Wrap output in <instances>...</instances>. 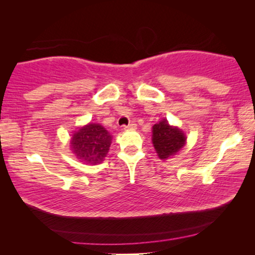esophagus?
<instances>
[{
	"instance_id": "34e87169",
	"label": "esophagus",
	"mask_w": 255,
	"mask_h": 255,
	"mask_svg": "<svg viewBox=\"0 0 255 255\" xmlns=\"http://www.w3.org/2000/svg\"><path fill=\"white\" fill-rule=\"evenodd\" d=\"M136 128H137L136 124H130L128 125V126H124V129H126V130H135Z\"/></svg>"
}]
</instances>
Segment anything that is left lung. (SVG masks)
<instances>
[{
  "label": "left lung",
  "mask_w": 255,
  "mask_h": 255,
  "mask_svg": "<svg viewBox=\"0 0 255 255\" xmlns=\"http://www.w3.org/2000/svg\"><path fill=\"white\" fill-rule=\"evenodd\" d=\"M152 141L158 157L167 159L178 154L187 143V137L180 128L171 126L166 119L153 126Z\"/></svg>",
  "instance_id": "obj_1"
}]
</instances>
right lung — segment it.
<instances>
[{
	"instance_id": "obj_1",
	"label": "right lung",
	"mask_w": 255,
	"mask_h": 255,
	"mask_svg": "<svg viewBox=\"0 0 255 255\" xmlns=\"http://www.w3.org/2000/svg\"><path fill=\"white\" fill-rule=\"evenodd\" d=\"M112 136L101 125L92 124L80 127L72 135L70 147L72 153L84 164H100L107 156Z\"/></svg>"
}]
</instances>
